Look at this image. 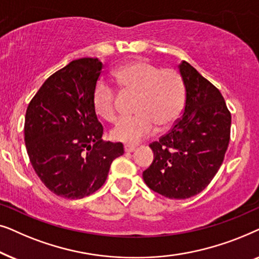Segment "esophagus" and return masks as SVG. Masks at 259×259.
Here are the masks:
<instances>
[{
  "label": "esophagus",
  "mask_w": 259,
  "mask_h": 259,
  "mask_svg": "<svg viewBox=\"0 0 259 259\" xmlns=\"http://www.w3.org/2000/svg\"><path fill=\"white\" fill-rule=\"evenodd\" d=\"M137 150V146H133V145H125V152L127 153H132Z\"/></svg>",
  "instance_id": "obj_1"
}]
</instances>
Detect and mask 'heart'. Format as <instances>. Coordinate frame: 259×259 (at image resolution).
<instances>
[{"instance_id": "obj_1", "label": "heart", "mask_w": 259, "mask_h": 259, "mask_svg": "<svg viewBox=\"0 0 259 259\" xmlns=\"http://www.w3.org/2000/svg\"><path fill=\"white\" fill-rule=\"evenodd\" d=\"M116 83L123 93L137 95L132 118H123L112 130L114 140L138 144L158 128L167 130L178 121L185 105V84L176 69L133 60L114 72ZM95 112L107 121L118 116V93L111 84L100 81L93 94Z\"/></svg>"}]
</instances>
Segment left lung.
<instances>
[{"label":"left lung","instance_id":"8db88e82","mask_svg":"<svg viewBox=\"0 0 259 259\" xmlns=\"http://www.w3.org/2000/svg\"><path fill=\"white\" fill-rule=\"evenodd\" d=\"M186 90L183 114L158 141L150 144L153 162L143 172L146 185L169 199L201 192L224 160L230 143L231 113L219 90L183 61Z\"/></svg>","mask_w":259,"mask_h":259}]
</instances>
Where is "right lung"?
Masks as SVG:
<instances>
[{"label":"right lung","mask_w":259,"mask_h":259,"mask_svg":"<svg viewBox=\"0 0 259 259\" xmlns=\"http://www.w3.org/2000/svg\"><path fill=\"white\" fill-rule=\"evenodd\" d=\"M104 65L74 60L42 84L28 105L24 143L38 178L52 192L80 199L104 185L121 143L102 140L93 94Z\"/></svg>","instance_id":"right-lung-1"}]
</instances>
